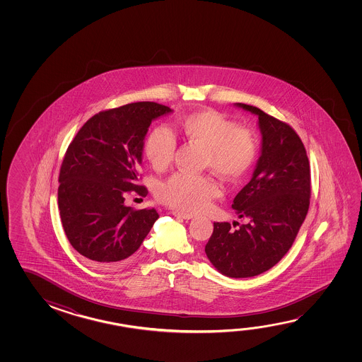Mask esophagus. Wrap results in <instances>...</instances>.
I'll return each mask as SVG.
<instances>
[{"label": "esophagus", "instance_id": "1", "mask_svg": "<svg viewBox=\"0 0 362 362\" xmlns=\"http://www.w3.org/2000/svg\"><path fill=\"white\" fill-rule=\"evenodd\" d=\"M173 214H174V216H175V217H178V218H183V219L194 218V216H193V214H184V212H178V211H174V212H173Z\"/></svg>", "mask_w": 362, "mask_h": 362}]
</instances>
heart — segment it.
<instances>
[{
    "label": "heart",
    "instance_id": "b5f03b06",
    "mask_svg": "<svg viewBox=\"0 0 362 362\" xmlns=\"http://www.w3.org/2000/svg\"><path fill=\"white\" fill-rule=\"evenodd\" d=\"M180 127L190 143L207 150L206 164L221 178L238 180L255 164L259 139L254 131L238 127L233 119L216 110H201L185 116ZM177 140L172 131L160 126L151 131L145 143V155L155 170L172 164ZM218 185L207 175L178 173L158 190L163 203L183 212H199L218 196Z\"/></svg>",
    "mask_w": 362,
    "mask_h": 362
}]
</instances>
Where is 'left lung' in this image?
Instances as JSON below:
<instances>
[{"label": "left lung", "instance_id": "obj_1", "mask_svg": "<svg viewBox=\"0 0 362 362\" xmlns=\"http://www.w3.org/2000/svg\"><path fill=\"white\" fill-rule=\"evenodd\" d=\"M235 106L259 117L261 153L249 183L232 208L249 222L232 230L214 222L206 254L228 278H251L276 265L289 251L310 198V168L300 137L291 126L245 103Z\"/></svg>", "mask_w": 362, "mask_h": 362}]
</instances>
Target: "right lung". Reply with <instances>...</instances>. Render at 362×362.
Returning a JSON list of instances; mask_svg holds the SVG:
<instances>
[{
  "instance_id": "add662e5",
  "label": "right lung",
  "mask_w": 362,
  "mask_h": 362,
  "mask_svg": "<svg viewBox=\"0 0 362 362\" xmlns=\"http://www.w3.org/2000/svg\"><path fill=\"white\" fill-rule=\"evenodd\" d=\"M173 112L155 102H135L97 113L82 126L62 163L58 188L66 238L98 267H119L141 246L159 218L154 208L124 206L139 185L144 140L151 121Z\"/></svg>"
}]
</instances>
